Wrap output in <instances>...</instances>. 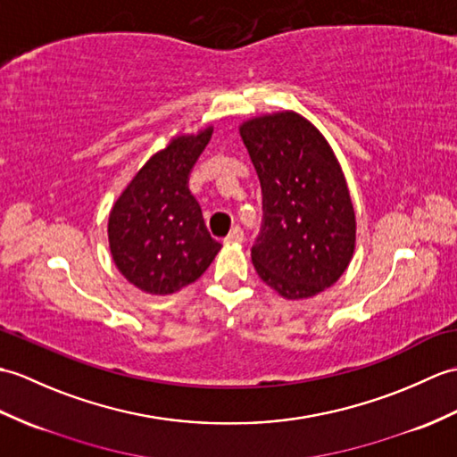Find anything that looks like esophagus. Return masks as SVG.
Returning a JSON list of instances; mask_svg holds the SVG:
<instances>
[{
  "mask_svg": "<svg viewBox=\"0 0 457 457\" xmlns=\"http://www.w3.org/2000/svg\"><path fill=\"white\" fill-rule=\"evenodd\" d=\"M228 245H231V243H241L243 241V233H241V229L239 228H233L229 233H228V237L224 239Z\"/></svg>",
  "mask_w": 457,
  "mask_h": 457,
  "instance_id": "1",
  "label": "esophagus"
}]
</instances>
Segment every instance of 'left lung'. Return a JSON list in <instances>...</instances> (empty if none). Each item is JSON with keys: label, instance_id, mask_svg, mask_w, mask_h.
Listing matches in <instances>:
<instances>
[{"label": "left lung", "instance_id": "left-lung-1", "mask_svg": "<svg viewBox=\"0 0 457 457\" xmlns=\"http://www.w3.org/2000/svg\"><path fill=\"white\" fill-rule=\"evenodd\" d=\"M239 134L262 190L254 270L286 300L313 298L343 277L356 247L341 163L325 136L294 111L254 116Z\"/></svg>", "mask_w": 457, "mask_h": 457}]
</instances>
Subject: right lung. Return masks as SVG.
<instances>
[{"mask_svg":"<svg viewBox=\"0 0 457 457\" xmlns=\"http://www.w3.org/2000/svg\"><path fill=\"white\" fill-rule=\"evenodd\" d=\"M214 129L175 136L116 198L109 247L122 277L152 295L175 294L203 277L221 249L188 190V175Z\"/></svg>","mask_w":457,"mask_h":457,"instance_id":"obj_1","label":"right lung"}]
</instances>
